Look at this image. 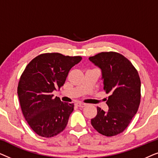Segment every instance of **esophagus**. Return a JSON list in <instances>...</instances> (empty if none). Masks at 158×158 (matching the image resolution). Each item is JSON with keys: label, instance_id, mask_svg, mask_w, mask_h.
Instances as JSON below:
<instances>
[{"label": "esophagus", "instance_id": "obj_1", "mask_svg": "<svg viewBox=\"0 0 158 158\" xmlns=\"http://www.w3.org/2000/svg\"><path fill=\"white\" fill-rule=\"evenodd\" d=\"M77 106L78 107H81V108H83V107H85V103H81V102H79V103H77Z\"/></svg>", "mask_w": 158, "mask_h": 158}]
</instances>
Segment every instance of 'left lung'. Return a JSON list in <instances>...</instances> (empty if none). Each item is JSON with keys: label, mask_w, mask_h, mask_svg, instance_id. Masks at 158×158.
Wrapping results in <instances>:
<instances>
[{"label": "left lung", "mask_w": 158, "mask_h": 158, "mask_svg": "<svg viewBox=\"0 0 158 158\" xmlns=\"http://www.w3.org/2000/svg\"><path fill=\"white\" fill-rule=\"evenodd\" d=\"M89 60L101 68L103 90L110 96L109 111L97 107V115L91 119L94 128L106 137L124 131L139 109L141 81L137 70L129 60L115 52H101Z\"/></svg>", "instance_id": "left-lung-1"}]
</instances>
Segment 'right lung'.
I'll return each mask as SVG.
<instances>
[{"label":"right lung","mask_w":158,"mask_h":158,"mask_svg":"<svg viewBox=\"0 0 158 158\" xmlns=\"http://www.w3.org/2000/svg\"><path fill=\"white\" fill-rule=\"evenodd\" d=\"M81 60V56L44 53L26 67L17 94L26 121L39 136L54 137L66 127L74 105L53 98L52 92L64 85L69 71Z\"/></svg>","instance_id":"right-lung-1"}]
</instances>
